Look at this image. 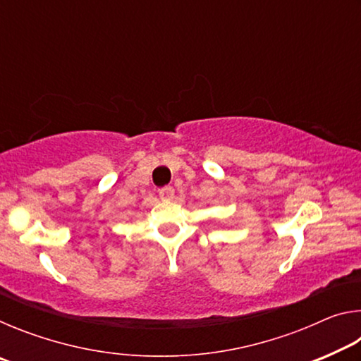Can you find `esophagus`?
<instances>
[{"label":"esophagus","mask_w":361,"mask_h":361,"mask_svg":"<svg viewBox=\"0 0 361 361\" xmlns=\"http://www.w3.org/2000/svg\"><path fill=\"white\" fill-rule=\"evenodd\" d=\"M159 197L162 200H172L175 197V189L172 186L161 189V191H159Z\"/></svg>","instance_id":"esophagus-1"}]
</instances>
